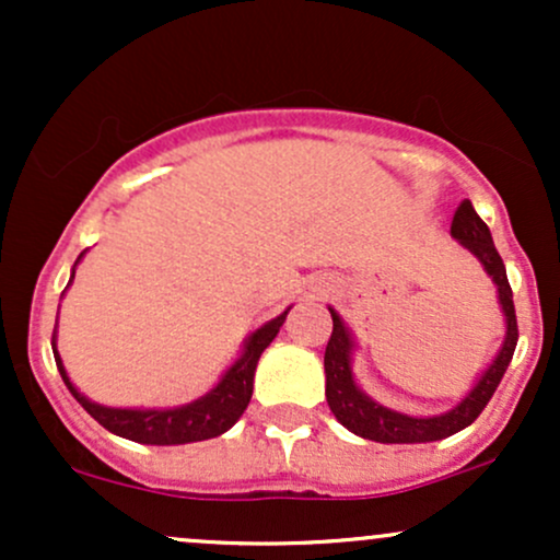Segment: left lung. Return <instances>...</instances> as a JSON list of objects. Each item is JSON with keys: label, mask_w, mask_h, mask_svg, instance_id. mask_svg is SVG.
<instances>
[{"label": "left lung", "mask_w": 560, "mask_h": 560, "mask_svg": "<svg viewBox=\"0 0 560 560\" xmlns=\"http://www.w3.org/2000/svg\"><path fill=\"white\" fill-rule=\"evenodd\" d=\"M450 236H453L460 247H466L468 253L485 266L492 284L498 287V300L505 316L503 347H500L494 361L481 371L477 384L468 389V395L458 405H453L445 413L436 416H408L376 402L374 397H369L361 387H358L355 374H352L355 339H352V331L347 329L342 316H339L334 307H329L334 329L324 355L326 402H329L337 421L342 423L345 429H350L352 434L363 436V440L384 442V445H416V442H436L445 440V436H453L455 432L471 427V423L479 419V413L487 408L494 389H498L508 363H511L513 350H516L518 342L513 292L511 284H508L503 258H500L498 249H494L490 229H487V223L477 215V210H474V205L468 202V199H464L460 208L455 210Z\"/></svg>", "instance_id": "8db88e82"}]
</instances>
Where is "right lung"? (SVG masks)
Listing matches in <instances>:
<instances>
[{"instance_id": "right-lung-1", "label": "right lung", "mask_w": 560, "mask_h": 560, "mask_svg": "<svg viewBox=\"0 0 560 560\" xmlns=\"http://www.w3.org/2000/svg\"><path fill=\"white\" fill-rule=\"evenodd\" d=\"M83 255H86V249L79 255L75 266H79ZM75 266L73 273H70V281H73L75 276ZM289 311H292V307H287L281 316L266 320L260 329H255L247 339H244L240 358L229 365L226 374L218 378L213 389L205 392L197 400L178 405V408H110V405L89 400L83 392L75 389L66 365H62L60 352H57V329L52 334V352L57 371H60L70 395H73L75 400L81 402V408L86 410L94 421H100L107 432L124 436V440L141 442V445H186V442H202L221 436L242 419L244 408H247L249 397H253L255 369H258L262 350L273 342V337L279 334Z\"/></svg>"}]
</instances>
